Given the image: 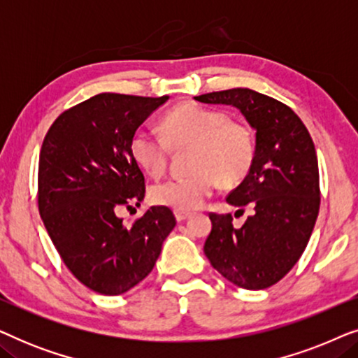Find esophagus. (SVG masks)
<instances>
[{
	"mask_svg": "<svg viewBox=\"0 0 358 358\" xmlns=\"http://www.w3.org/2000/svg\"><path fill=\"white\" fill-rule=\"evenodd\" d=\"M174 217L180 223V222H184V220H187L190 217V213H187V212H174Z\"/></svg>",
	"mask_w": 358,
	"mask_h": 358,
	"instance_id": "1",
	"label": "esophagus"
}]
</instances>
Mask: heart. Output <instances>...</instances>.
Returning a JSON list of instances; mask_svg holds the SVG:
<instances>
[{"label": "heart", "mask_w": 358, "mask_h": 358, "mask_svg": "<svg viewBox=\"0 0 358 358\" xmlns=\"http://www.w3.org/2000/svg\"><path fill=\"white\" fill-rule=\"evenodd\" d=\"M163 136L136 130L130 153L136 164L158 179L166 174L171 150L192 148L187 178L171 179L151 189V200L176 212L202 207L218 182L233 187L246 179L256 159V135L243 120L229 119L224 110L184 102L161 119Z\"/></svg>", "instance_id": "heart-1"}]
</instances>
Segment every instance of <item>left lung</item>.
<instances>
[{
	"label": "left lung",
	"mask_w": 358,
	"mask_h": 358,
	"mask_svg": "<svg viewBox=\"0 0 358 358\" xmlns=\"http://www.w3.org/2000/svg\"><path fill=\"white\" fill-rule=\"evenodd\" d=\"M234 106L256 130V159L246 179L227 197L252 207L241 228L231 213H210L203 252L234 285L264 290L282 280L305 251L320 212V171L315 143L300 117L283 102L248 87L194 97Z\"/></svg>",
	"instance_id": "1"
}]
</instances>
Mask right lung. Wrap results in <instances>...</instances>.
I'll return each mask as SVG.
<instances>
[{
    "mask_svg": "<svg viewBox=\"0 0 358 358\" xmlns=\"http://www.w3.org/2000/svg\"><path fill=\"white\" fill-rule=\"evenodd\" d=\"M169 96L102 92L57 117L38 158V212L73 275L101 295H122L153 271L176 227L168 207L125 224L120 207H138L145 176L130 138Z\"/></svg>",
    "mask_w": 358,
    "mask_h": 358,
    "instance_id": "add662e5",
    "label": "right lung"
}]
</instances>
